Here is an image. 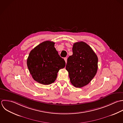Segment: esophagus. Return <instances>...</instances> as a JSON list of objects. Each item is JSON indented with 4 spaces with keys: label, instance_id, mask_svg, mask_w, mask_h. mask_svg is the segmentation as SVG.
Here are the masks:
<instances>
[{
    "label": "esophagus",
    "instance_id": "1",
    "mask_svg": "<svg viewBox=\"0 0 123 123\" xmlns=\"http://www.w3.org/2000/svg\"><path fill=\"white\" fill-rule=\"evenodd\" d=\"M64 60H65L66 63H67V57H65L64 58Z\"/></svg>",
    "mask_w": 123,
    "mask_h": 123
}]
</instances>
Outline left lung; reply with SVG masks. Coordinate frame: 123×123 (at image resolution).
<instances>
[{
	"label": "left lung",
	"instance_id": "obj_1",
	"mask_svg": "<svg viewBox=\"0 0 123 123\" xmlns=\"http://www.w3.org/2000/svg\"><path fill=\"white\" fill-rule=\"evenodd\" d=\"M72 51L73 55L68 58L66 69L71 84L76 88H81L95 76L98 59L92 48L83 42L74 43Z\"/></svg>",
	"mask_w": 123,
	"mask_h": 123
}]
</instances>
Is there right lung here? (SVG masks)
<instances>
[{"label":"right lung","instance_id":"right-lung-1","mask_svg":"<svg viewBox=\"0 0 123 123\" xmlns=\"http://www.w3.org/2000/svg\"><path fill=\"white\" fill-rule=\"evenodd\" d=\"M55 43L44 41L30 53L27 65L30 74L36 81L43 85L55 82L57 73L66 66L63 58L54 47Z\"/></svg>","mask_w":123,"mask_h":123}]
</instances>
